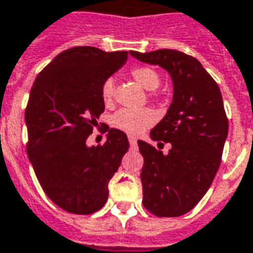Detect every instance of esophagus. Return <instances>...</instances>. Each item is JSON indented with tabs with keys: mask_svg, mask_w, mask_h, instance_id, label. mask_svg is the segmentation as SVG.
I'll use <instances>...</instances> for the list:
<instances>
[{
	"mask_svg": "<svg viewBox=\"0 0 253 253\" xmlns=\"http://www.w3.org/2000/svg\"><path fill=\"white\" fill-rule=\"evenodd\" d=\"M128 142H130V146H131V148H135V146H137V139H135V137H132V135H128Z\"/></svg>",
	"mask_w": 253,
	"mask_h": 253,
	"instance_id": "34e87169",
	"label": "esophagus"
}]
</instances>
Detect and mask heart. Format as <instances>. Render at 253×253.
<instances>
[{
    "label": "heart",
    "instance_id": "heart-1",
    "mask_svg": "<svg viewBox=\"0 0 253 253\" xmlns=\"http://www.w3.org/2000/svg\"><path fill=\"white\" fill-rule=\"evenodd\" d=\"M131 77L138 82L142 87L148 90H155L159 87L162 82V78L156 70L146 65L134 67L131 70ZM115 82L112 78H107L101 84V100L102 102L111 107L114 102ZM152 98H159V94L152 93ZM156 122V112L151 108L141 109H121L116 112L112 118V126L121 131L130 134V135H138L145 131L148 127H151Z\"/></svg>",
    "mask_w": 253,
    "mask_h": 253
}]
</instances>
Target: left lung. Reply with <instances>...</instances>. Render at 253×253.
I'll use <instances>...</instances> for the list:
<instances>
[{"mask_svg":"<svg viewBox=\"0 0 253 253\" xmlns=\"http://www.w3.org/2000/svg\"><path fill=\"white\" fill-rule=\"evenodd\" d=\"M131 56L169 72L174 97L163 121L152 128L153 141L171 144L169 153L138 141L144 157L142 204L156 216H181L203 199L216 175L229 121L218 84L200 61L172 49Z\"/></svg>","mask_w":253,"mask_h":253,"instance_id":"1","label":"left lung"}]
</instances>
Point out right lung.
<instances>
[{"label": "right lung", "mask_w": 253, "mask_h": 253, "mask_svg": "<svg viewBox=\"0 0 253 253\" xmlns=\"http://www.w3.org/2000/svg\"><path fill=\"white\" fill-rule=\"evenodd\" d=\"M128 52L70 47L38 74L30 91L26 125L28 159L43 192L64 211L89 215L108 200V182L128 151L127 135L108 128L102 145H86L104 112L101 84Z\"/></svg>", "instance_id": "obj_1"}]
</instances>
